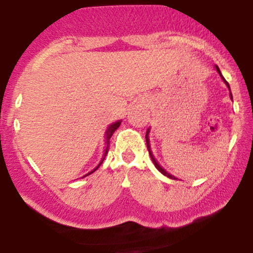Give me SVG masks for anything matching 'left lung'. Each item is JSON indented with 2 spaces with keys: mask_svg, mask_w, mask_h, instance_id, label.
<instances>
[{
  "mask_svg": "<svg viewBox=\"0 0 253 253\" xmlns=\"http://www.w3.org/2000/svg\"><path fill=\"white\" fill-rule=\"evenodd\" d=\"M216 68V71L219 72V75L220 76H221V78L223 80V82H225V84L226 85L228 86V89H229V84L227 83V81L225 80V78L222 77V75H221V72H220V69L217 68V66H215ZM229 91H231V90H229ZM231 98H232V94H231ZM149 133H150V128L146 130V135H145V138H146V145H147V150H149V155H150V157H151V159H152V162H153V164H155V167L157 168V169H158L159 171H161L162 173H163V175H165L167 177H169V178H172V179H175V176H172V175H170V173H168V171H165L163 168L161 167V165H159L158 163H157V161L155 159V157H153V155H152V151H151V146H150V139H149Z\"/></svg>",
  "mask_w": 253,
  "mask_h": 253,
  "instance_id": "8db88e82",
  "label": "left lung"
}]
</instances>
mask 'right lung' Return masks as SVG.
Masks as SVG:
<instances>
[{
  "mask_svg": "<svg viewBox=\"0 0 253 253\" xmlns=\"http://www.w3.org/2000/svg\"><path fill=\"white\" fill-rule=\"evenodd\" d=\"M120 125H121V121L119 120V121H117V123L112 124V125H110V126H108V128H107V130H106V134H104V139H106V149H104L103 156H102V158H101V162H100V164H98L97 167L95 168L94 170H92V171H90L89 173H86L85 176H89L90 173H92V172H94V171H95V170H97V169H98V167H100V165L102 164V162L104 161V158H106L107 153H108V151H109V139L112 138V135L114 134V132H115V130H117V129L119 128V126H120ZM85 176H83V177H85Z\"/></svg>",
  "mask_w": 253,
  "mask_h": 253,
  "instance_id": "right-lung-1",
  "label": "right lung"
}]
</instances>
